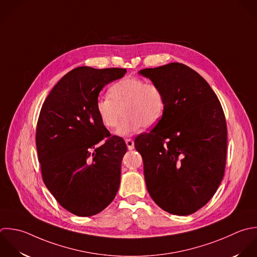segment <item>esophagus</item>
Returning a JSON list of instances; mask_svg holds the SVG:
<instances>
[{
    "instance_id": "obj_1",
    "label": "esophagus",
    "mask_w": 257,
    "mask_h": 257,
    "mask_svg": "<svg viewBox=\"0 0 257 257\" xmlns=\"http://www.w3.org/2000/svg\"><path fill=\"white\" fill-rule=\"evenodd\" d=\"M125 142H126V145H127V148L129 150H132L134 148V141L131 139V138H128V139H125Z\"/></svg>"
}]
</instances>
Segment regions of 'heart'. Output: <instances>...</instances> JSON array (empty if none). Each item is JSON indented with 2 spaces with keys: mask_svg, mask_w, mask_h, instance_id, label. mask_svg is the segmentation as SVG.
I'll list each match as a JSON object with an SVG mask.
<instances>
[{
  "mask_svg": "<svg viewBox=\"0 0 257 257\" xmlns=\"http://www.w3.org/2000/svg\"><path fill=\"white\" fill-rule=\"evenodd\" d=\"M109 97L102 96L96 101L95 110L106 128L117 126V134L130 135L144 128H151L162 118L165 110V97L155 83L135 77H126L109 88ZM122 112H120V110Z\"/></svg>",
  "mask_w": 257,
  "mask_h": 257,
  "instance_id": "heart-1",
  "label": "heart"
}]
</instances>
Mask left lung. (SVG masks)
Listing matches in <instances>:
<instances>
[{
    "mask_svg": "<svg viewBox=\"0 0 257 257\" xmlns=\"http://www.w3.org/2000/svg\"><path fill=\"white\" fill-rule=\"evenodd\" d=\"M139 73L165 97L162 118L134 142L147 190L163 210L192 214L213 197L224 175L227 127L222 106L209 84L184 64Z\"/></svg>",
    "mask_w": 257,
    "mask_h": 257,
    "instance_id": "1",
    "label": "left lung"
}]
</instances>
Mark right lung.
Listing matches in <instances>:
<instances>
[{
	"label": "right lung",
	"mask_w": 257,
	"mask_h": 257,
	"mask_svg": "<svg viewBox=\"0 0 257 257\" xmlns=\"http://www.w3.org/2000/svg\"><path fill=\"white\" fill-rule=\"evenodd\" d=\"M126 72L75 68L42 105L36 129L42 178L58 203L77 216L101 212L119 189L127 146L101 123L95 105L104 86Z\"/></svg>",
	"instance_id": "add662e5"
}]
</instances>
